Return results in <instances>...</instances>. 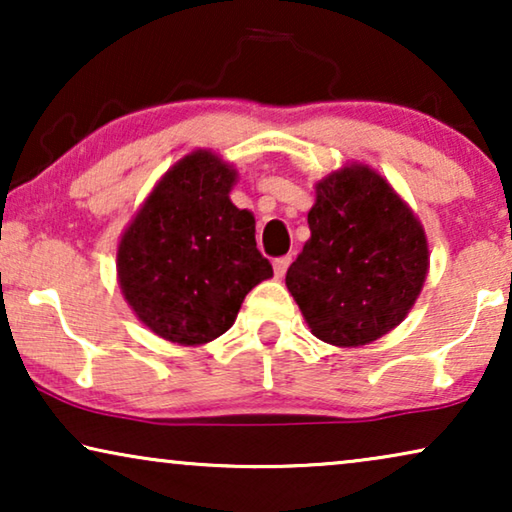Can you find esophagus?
<instances>
[{"label": "esophagus", "mask_w": 512, "mask_h": 512, "mask_svg": "<svg viewBox=\"0 0 512 512\" xmlns=\"http://www.w3.org/2000/svg\"><path fill=\"white\" fill-rule=\"evenodd\" d=\"M291 265V256H282V258H275V263H272V268H275V277L282 279L286 275V268Z\"/></svg>", "instance_id": "obj_1"}]
</instances>
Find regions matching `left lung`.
<instances>
[{"instance_id": "1", "label": "left lung", "mask_w": 512, "mask_h": 512, "mask_svg": "<svg viewBox=\"0 0 512 512\" xmlns=\"http://www.w3.org/2000/svg\"><path fill=\"white\" fill-rule=\"evenodd\" d=\"M307 223L286 286L312 333L361 347L401 324L429 272V244L387 179L368 165L340 167L317 184Z\"/></svg>"}]
</instances>
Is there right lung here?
<instances>
[{"label":"right lung","mask_w":512,"mask_h":512,"mask_svg":"<svg viewBox=\"0 0 512 512\" xmlns=\"http://www.w3.org/2000/svg\"><path fill=\"white\" fill-rule=\"evenodd\" d=\"M233 165L200 149L170 167L118 242V284L132 312L184 347L235 324L247 293L272 277L256 221L230 202Z\"/></svg>","instance_id":"add662e5"}]
</instances>
